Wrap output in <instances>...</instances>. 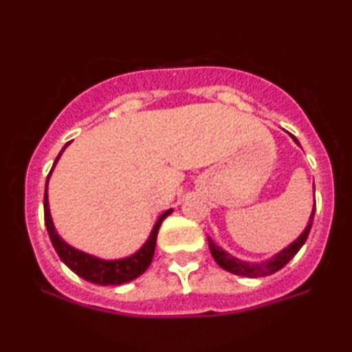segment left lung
Listing matches in <instances>:
<instances>
[{"instance_id":"1","label":"left lung","mask_w":352,"mask_h":352,"mask_svg":"<svg viewBox=\"0 0 352 352\" xmlns=\"http://www.w3.org/2000/svg\"><path fill=\"white\" fill-rule=\"evenodd\" d=\"M293 140L296 144L298 139L294 135ZM314 210H316V204H314L313 207V212H311V217H309V223L308 227L305 228V232L301 233L300 236L296 238V240L293 241L292 245L288 246V248L281 250L280 253L274 254L273 258H270V260L266 261H261V263H248V261H241L238 260V258L232 256V254H228L227 252H223V250L220 248V246H217L213 243L212 240L208 238V246H210V253H212V256L215 258V261L218 265L221 266L223 270H227V272L233 273V274H238V276H248V278H258V276H266V274H272V273H276L278 270H281L283 266L288 263L289 260L300 252V248L302 245H305V241L308 240V235H309V230H311V225H313V218H314Z\"/></svg>"}]
</instances>
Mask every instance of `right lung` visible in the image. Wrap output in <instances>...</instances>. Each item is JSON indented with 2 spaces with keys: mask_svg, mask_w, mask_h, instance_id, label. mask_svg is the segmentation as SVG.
<instances>
[{
  "mask_svg": "<svg viewBox=\"0 0 352 352\" xmlns=\"http://www.w3.org/2000/svg\"><path fill=\"white\" fill-rule=\"evenodd\" d=\"M66 145H64V148H66ZM63 151H60L59 155L56 157L54 165L59 160ZM54 165H52V168H54ZM51 172L50 175H47V180H50ZM47 180H46V190H44V223H46L47 233H50V238L52 241V246H54L56 253L59 254V258L64 261V265H66L67 268L72 270V272L78 274V276L82 278V280L94 283V285H102V286L122 285V283L132 281L135 280L137 276H140V274L148 268V265L152 263L153 252H155L157 233H159V228L160 225H162V221L172 213V208L167 210V212H164L162 215L159 217V220H157L155 225H153L151 236H148V240L145 241V245L139 250V252L132 254V256L122 258V260H100V258L92 256V254H87L84 252H79V250L72 248V246L67 245L66 241L58 235L50 213V201H47Z\"/></svg>",
  "mask_w": 352,
  "mask_h": 352,
  "instance_id": "right-lung-1",
  "label": "right lung"
}]
</instances>
